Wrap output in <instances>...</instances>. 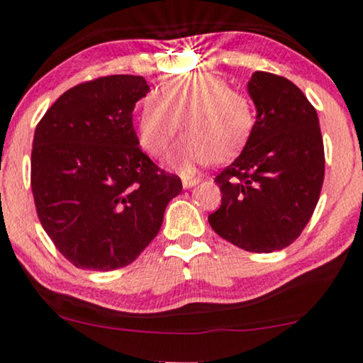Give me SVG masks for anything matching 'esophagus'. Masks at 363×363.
Segmentation results:
<instances>
[{"label": "esophagus", "instance_id": "obj_1", "mask_svg": "<svg viewBox=\"0 0 363 363\" xmlns=\"http://www.w3.org/2000/svg\"><path fill=\"white\" fill-rule=\"evenodd\" d=\"M198 182H200V179H196V177H184V179H182V186H184V188H193V186H196Z\"/></svg>", "mask_w": 363, "mask_h": 363}]
</instances>
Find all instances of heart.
I'll return each mask as SVG.
<instances>
[{"label":"heart","instance_id":"1","mask_svg":"<svg viewBox=\"0 0 363 363\" xmlns=\"http://www.w3.org/2000/svg\"><path fill=\"white\" fill-rule=\"evenodd\" d=\"M255 122L257 108L250 94L229 87L218 75L193 72L172 75L158 93L143 99L138 134L143 148L160 157L182 127L186 136L170 151L167 163L189 174L198 165L236 157L252 136Z\"/></svg>","mask_w":363,"mask_h":363}]
</instances>
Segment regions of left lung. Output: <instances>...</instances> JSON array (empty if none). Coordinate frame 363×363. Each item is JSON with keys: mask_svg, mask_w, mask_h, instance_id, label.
I'll list each match as a JSON object with an SVG mask.
<instances>
[{"mask_svg": "<svg viewBox=\"0 0 363 363\" xmlns=\"http://www.w3.org/2000/svg\"><path fill=\"white\" fill-rule=\"evenodd\" d=\"M248 93L255 129L215 177L222 205L208 222L246 252L270 253L298 240L312 218L324 182V141L315 108L291 81L255 72Z\"/></svg>", "mask_w": 363, "mask_h": 363, "instance_id": "1", "label": "left lung"}]
</instances>
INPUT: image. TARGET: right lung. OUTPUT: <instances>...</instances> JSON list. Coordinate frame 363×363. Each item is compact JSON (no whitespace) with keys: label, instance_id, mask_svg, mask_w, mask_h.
Here are the masks:
<instances>
[{"label":"right lung","instance_id":"add662e5","mask_svg":"<svg viewBox=\"0 0 363 363\" xmlns=\"http://www.w3.org/2000/svg\"><path fill=\"white\" fill-rule=\"evenodd\" d=\"M141 75H106L70 87L35 127L30 186L46 234L70 264L115 270L155 240L182 191L139 148L133 125Z\"/></svg>","mask_w":363,"mask_h":363}]
</instances>
